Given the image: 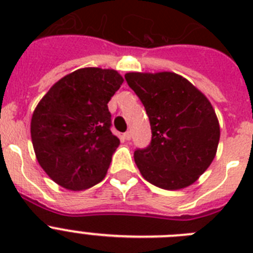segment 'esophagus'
Returning <instances> with one entry per match:
<instances>
[{"mask_svg": "<svg viewBox=\"0 0 253 253\" xmlns=\"http://www.w3.org/2000/svg\"><path fill=\"white\" fill-rule=\"evenodd\" d=\"M123 138H124L125 140H130L131 139V133H130V131H125V133L123 134Z\"/></svg>", "mask_w": 253, "mask_h": 253, "instance_id": "obj_1", "label": "esophagus"}]
</instances>
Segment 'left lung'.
Masks as SVG:
<instances>
[{
    "label": "left lung",
    "mask_w": 253,
    "mask_h": 253,
    "mask_svg": "<svg viewBox=\"0 0 253 253\" xmlns=\"http://www.w3.org/2000/svg\"><path fill=\"white\" fill-rule=\"evenodd\" d=\"M129 87L146 107L152 142L134 152L140 175L154 186L180 190L193 185L211 165L220 126L207 96L173 72H129Z\"/></svg>",
    "instance_id": "8db88e82"
}]
</instances>
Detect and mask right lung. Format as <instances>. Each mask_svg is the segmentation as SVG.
<instances>
[{"label":"right lung","mask_w":253,"mask_h":253,"mask_svg":"<svg viewBox=\"0 0 253 253\" xmlns=\"http://www.w3.org/2000/svg\"><path fill=\"white\" fill-rule=\"evenodd\" d=\"M124 78L115 69L80 68L49 88L31 116L35 157L55 184L72 191L104 180L119 138L107 102Z\"/></svg>","instance_id":"1"}]
</instances>
